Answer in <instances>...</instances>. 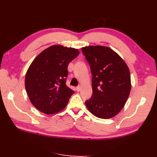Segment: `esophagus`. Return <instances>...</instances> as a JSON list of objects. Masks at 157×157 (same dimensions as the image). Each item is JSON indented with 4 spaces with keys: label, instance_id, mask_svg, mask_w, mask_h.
<instances>
[{
    "label": "esophagus",
    "instance_id": "obj_1",
    "mask_svg": "<svg viewBox=\"0 0 157 157\" xmlns=\"http://www.w3.org/2000/svg\"><path fill=\"white\" fill-rule=\"evenodd\" d=\"M81 88H82V87H81V86H78V87H76V90L78 91V92H79L81 90Z\"/></svg>",
    "mask_w": 157,
    "mask_h": 157
}]
</instances>
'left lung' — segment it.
<instances>
[{
	"label": "left lung",
	"mask_w": 157,
	"mask_h": 157,
	"mask_svg": "<svg viewBox=\"0 0 157 157\" xmlns=\"http://www.w3.org/2000/svg\"><path fill=\"white\" fill-rule=\"evenodd\" d=\"M92 75V95L86 101L92 115L109 119L117 115L124 106L131 90L128 67L107 46H89L82 48Z\"/></svg>",
	"instance_id": "1"
}]
</instances>
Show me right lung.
Instances as JSON below:
<instances>
[{
    "instance_id": "obj_1",
    "label": "right lung",
    "mask_w": 157,
    "mask_h": 157,
    "mask_svg": "<svg viewBox=\"0 0 157 157\" xmlns=\"http://www.w3.org/2000/svg\"><path fill=\"white\" fill-rule=\"evenodd\" d=\"M78 50L53 45L36 56L28 69L25 86L32 104L40 111L52 115L67 105L74 93L66 85L67 67Z\"/></svg>"
}]
</instances>
